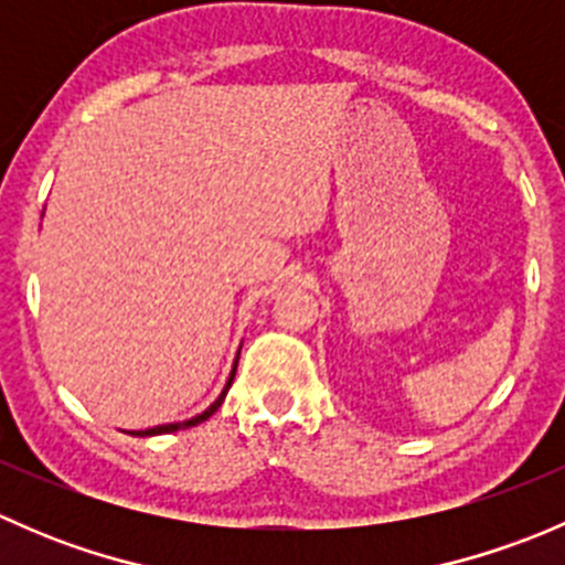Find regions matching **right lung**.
<instances>
[{
  "instance_id": "add662e5",
  "label": "right lung",
  "mask_w": 565,
  "mask_h": 565,
  "mask_svg": "<svg viewBox=\"0 0 565 565\" xmlns=\"http://www.w3.org/2000/svg\"><path fill=\"white\" fill-rule=\"evenodd\" d=\"M235 372H237V363H235V369H232V377H230V383H226V388H224V393H221L218 398H215V404H210L207 409H204L202 415H196V418H191V420H185V424H167V426H156V429H145V431H136V435L139 437H150V435H167V431H177V429H188V426H196V424H202V420H207L210 415L215 413V409L221 407V402H224V396H226V391H230V385H232V380H235Z\"/></svg>"
}]
</instances>
